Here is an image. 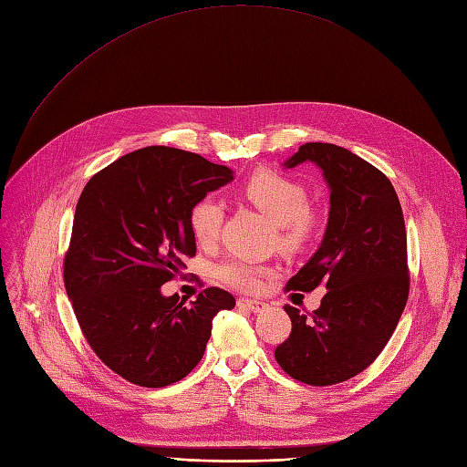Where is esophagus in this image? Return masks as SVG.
<instances>
[{
  "label": "esophagus",
  "instance_id": "obj_1",
  "mask_svg": "<svg viewBox=\"0 0 467 467\" xmlns=\"http://www.w3.org/2000/svg\"><path fill=\"white\" fill-rule=\"evenodd\" d=\"M238 307L248 309V311H252V313H261L263 309L267 307V303L257 301V299H238Z\"/></svg>",
  "mask_w": 467,
  "mask_h": 467
}]
</instances>
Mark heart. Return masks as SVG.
<instances>
[{"mask_svg":"<svg viewBox=\"0 0 467 467\" xmlns=\"http://www.w3.org/2000/svg\"><path fill=\"white\" fill-rule=\"evenodd\" d=\"M240 192L254 208L278 225V242L282 246L296 248L309 238L315 227V215L307 208V191L299 181L273 170H257L242 183ZM221 223L223 206L212 196L198 200L191 208L189 227L200 246L213 244ZM267 273V267L242 257L225 259L215 269L219 280L238 290L257 288L259 278Z\"/></svg>","mask_w":467,"mask_h":467,"instance_id":"obj_1","label":"heart"}]
</instances>
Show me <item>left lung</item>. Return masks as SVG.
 Instances as JSON below:
<instances>
[{"instance_id":"left-lung-1","label":"left lung","mask_w":467,"mask_h":467,"mask_svg":"<svg viewBox=\"0 0 467 467\" xmlns=\"http://www.w3.org/2000/svg\"><path fill=\"white\" fill-rule=\"evenodd\" d=\"M313 161L330 187L322 244L286 290L327 288L311 317L286 306L290 337L275 358L309 385H334L368 368L393 336L409 299L407 231L391 181L348 149L306 143L286 168Z\"/></svg>"}]
</instances>
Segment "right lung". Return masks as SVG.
<instances>
[{"label":"right lung","instance_id":"add662e5","mask_svg":"<svg viewBox=\"0 0 467 467\" xmlns=\"http://www.w3.org/2000/svg\"><path fill=\"white\" fill-rule=\"evenodd\" d=\"M233 181L200 154L145 147L95 173L78 200L65 288L88 343L140 388L183 379L206 351L212 320L234 297L206 288L187 307L160 286L196 254L191 208Z\"/></svg>","mask_w":467,"mask_h":467}]
</instances>
